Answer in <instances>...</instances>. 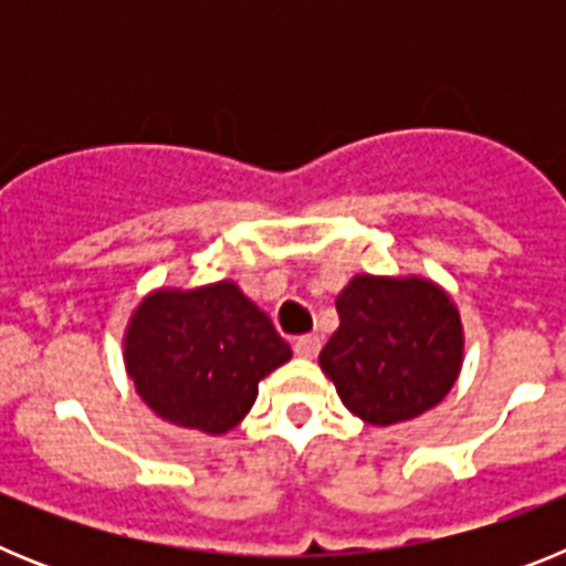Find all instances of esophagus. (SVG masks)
<instances>
[{"mask_svg":"<svg viewBox=\"0 0 566 566\" xmlns=\"http://www.w3.org/2000/svg\"><path fill=\"white\" fill-rule=\"evenodd\" d=\"M294 354L303 359H314L319 354V337L317 334H303L294 339Z\"/></svg>","mask_w":566,"mask_h":566,"instance_id":"1","label":"esophagus"}]
</instances>
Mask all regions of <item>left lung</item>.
I'll return each mask as SVG.
<instances>
[{"label": "left lung", "instance_id": "8db88e82", "mask_svg": "<svg viewBox=\"0 0 566 566\" xmlns=\"http://www.w3.org/2000/svg\"><path fill=\"white\" fill-rule=\"evenodd\" d=\"M337 314L339 328L319 352V368L363 422L413 419L453 388L462 319L437 283L359 274L339 292Z\"/></svg>", "mask_w": 566, "mask_h": 566}]
</instances>
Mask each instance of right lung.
<instances>
[{
    "mask_svg": "<svg viewBox=\"0 0 566 566\" xmlns=\"http://www.w3.org/2000/svg\"><path fill=\"white\" fill-rule=\"evenodd\" d=\"M292 359L266 312L234 283L142 300L124 337L135 391L161 419L203 433H227L258 397V382Z\"/></svg>",
    "mask_w": 566,
    "mask_h": 566,
    "instance_id": "right-lung-1",
    "label": "right lung"
}]
</instances>
